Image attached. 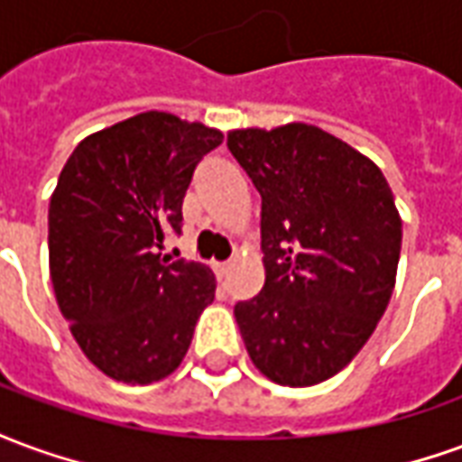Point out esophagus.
Here are the masks:
<instances>
[{"mask_svg": "<svg viewBox=\"0 0 462 462\" xmlns=\"http://www.w3.org/2000/svg\"><path fill=\"white\" fill-rule=\"evenodd\" d=\"M215 274H217V280H225V277L230 274V264H227V262H222V264H215Z\"/></svg>", "mask_w": 462, "mask_h": 462, "instance_id": "1", "label": "esophagus"}]
</instances>
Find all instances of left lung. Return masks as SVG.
Returning a JSON list of instances; mask_svg holds the SVG:
<instances>
[{
	"mask_svg": "<svg viewBox=\"0 0 462 462\" xmlns=\"http://www.w3.org/2000/svg\"><path fill=\"white\" fill-rule=\"evenodd\" d=\"M262 198L264 287L235 304L252 364L314 386L356 356L391 300L401 217L383 172L307 123L227 133Z\"/></svg>",
	"mask_w": 462,
	"mask_h": 462,
	"instance_id": "left-lung-1",
	"label": "left lung"
}]
</instances>
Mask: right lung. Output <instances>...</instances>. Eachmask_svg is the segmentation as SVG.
Segmentation results:
<instances>
[{"label": "right lung", "instance_id": "add662e5", "mask_svg": "<svg viewBox=\"0 0 462 462\" xmlns=\"http://www.w3.org/2000/svg\"><path fill=\"white\" fill-rule=\"evenodd\" d=\"M222 133L148 111L76 145L49 202V270L76 344L106 376L152 383L180 366L215 274L162 260L195 165Z\"/></svg>", "mask_w": 462, "mask_h": 462}]
</instances>
